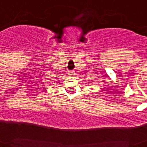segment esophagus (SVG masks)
Wrapping results in <instances>:
<instances>
[{
    "instance_id": "obj_1",
    "label": "esophagus",
    "mask_w": 147,
    "mask_h": 147,
    "mask_svg": "<svg viewBox=\"0 0 147 147\" xmlns=\"http://www.w3.org/2000/svg\"><path fill=\"white\" fill-rule=\"evenodd\" d=\"M69 73H70V75H75V71H69Z\"/></svg>"
}]
</instances>
